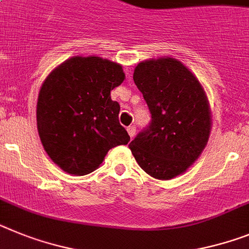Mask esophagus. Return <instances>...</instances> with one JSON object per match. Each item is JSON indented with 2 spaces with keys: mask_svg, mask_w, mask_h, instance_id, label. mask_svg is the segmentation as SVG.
<instances>
[{
  "mask_svg": "<svg viewBox=\"0 0 249 249\" xmlns=\"http://www.w3.org/2000/svg\"><path fill=\"white\" fill-rule=\"evenodd\" d=\"M127 132H128L129 137H131V139H132L133 136L136 135V127H135V126H129L128 128H127Z\"/></svg>",
  "mask_w": 249,
  "mask_h": 249,
  "instance_id": "obj_1",
  "label": "esophagus"
}]
</instances>
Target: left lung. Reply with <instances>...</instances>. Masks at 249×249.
Instances as JSON below:
<instances>
[{
	"instance_id": "obj_1",
	"label": "left lung",
	"mask_w": 249,
	"mask_h": 249,
	"mask_svg": "<svg viewBox=\"0 0 249 249\" xmlns=\"http://www.w3.org/2000/svg\"><path fill=\"white\" fill-rule=\"evenodd\" d=\"M133 80L151 122L128 145L141 169L169 180L184 173L207 145L210 112L200 83L173 58L140 63Z\"/></svg>"
}]
</instances>
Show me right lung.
<instances>
[{
	"label": "right lung",
	"instance_id": "obj_1",
	"mask_svg": "<svg viewBox=\"0 0 249 249\" xmlns=\"http://www.w3.org/2000/svg\"><path fill=\"white\" fill-rule=\"evenodd\" d=\"M124 80L120 64L98 56L69 59L40 89L36 121L46 154L73 175H87L129 136L118 120L110 90Z\"/></svg>",
	"mask_w": 249,
	"mask_h": 249
}]
</instances>
